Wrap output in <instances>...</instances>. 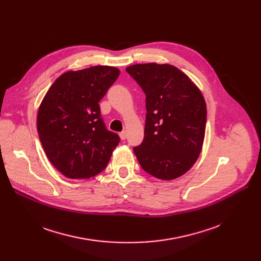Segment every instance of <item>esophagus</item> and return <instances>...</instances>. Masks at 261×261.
Returning a JSON list of instances; mask_svg holds the SVG:
<instances>
[{"mask_svg": "<svg viewBox=\"0 0 261 261\" xmlns=\"http://www.w3.org/2000/svg\"><path fill=\"white\" fill-rule=\"evenodd\" d=\"M119 138H120V140L125 141V140H126V138H127V132H126V131H122V132H120V133H119Z\"/></svg>", "mask_w": 261, "mask_h": 261, "instance_id": "obj_1", "label": "esophagus"}]
</instances>
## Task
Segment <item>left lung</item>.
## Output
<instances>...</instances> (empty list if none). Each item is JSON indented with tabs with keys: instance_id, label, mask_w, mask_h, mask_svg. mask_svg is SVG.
I'll return each mask as SVG.
<instances>
[{
	"instance_id": "1",
	"label": "left lung",
	"mask_w": 261,
	"mask_h": 261,
	"mask_svg": "<svg viewBox=\"0 0 261 261\" xmlns=\"http://www.w3.org/2000/svg\"><path fill=\"white\" fill-rule=\"evenodd\" d=\"M126 71L146 94L144 141L133 151L149 174L176 179L201 153L206 127L203 95L185 73L170 64H134Z\"/></svg>"
}]
</instances>
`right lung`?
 Returning a JSON list of instances; mask_svg holds the SVG:
<instances>
[{
	"mask_svg": "<svg viewBox=\"0 0 261 261\" xmlns=\"http://www.w3.org/2000/svg\"><path fill=\"white\" fill-rule=\"evenodd\" d=\"M119 73L108 65L65 72L39 107L41 144L54 167L68 179L100 173L119 143V136L106 129L98 105Z\"/></svg>",
	"mask_w": 261,
	"mask_h": 261,
	"instance_id": "add662e5",
	"label": "right lung"
}]
</instances>
